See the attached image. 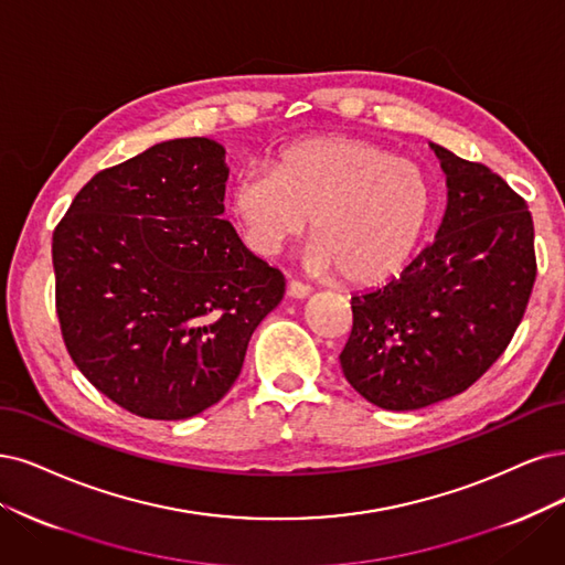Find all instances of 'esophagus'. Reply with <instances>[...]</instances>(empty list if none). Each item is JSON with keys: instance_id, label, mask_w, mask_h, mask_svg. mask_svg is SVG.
Instances as JSON below:
<instances>
[{"instance_id": "34e87169", "label": "esophagus", "mask_w": 565, "mask_h": 565, "mask_svg": "<svg viewBox=\"0 0 565 565\" xmlns=\"http://www.w3.org/2000/svg\"><path fill=\"white\" fill-rule=\"evenodd\" d=\"M309 294H311V288H309L307 284H300V281H296V279H290V281L286 284V296H288V298L305 300Z\"/></svg>"}]
</instances>
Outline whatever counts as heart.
Masks as SVG:
<instances>
[{"instance_id": "1", "label": "heart", "mask_w": 565, "mask_h": 565, "mask_svg": "<svg viewBox=\"0 0 565 565\" xmlns=\"http://www.w3.org/2000/svg\"><path fill=\"white\" fill-rule=\"evenodd\" d=\"M230 206L256 254H279L311 218L317 237L305 250L307 267H338L351 284H377L419 246L433 191L412 160L365 139L328 135L288 146L271 170L242 172Z\"/></svg>"}]
</instances>
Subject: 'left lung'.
<instances>
[{
	"label": "left lung",
	"mask_w": 565,
	"mask_h": 565,
	"mask_svg": "<svg viewBox=\"0 0 565 565\" xmlns=\"http://www.w3.org/2000/svg\"><path fill=\"white\" fill-rule=\"evenodd\" d=\"M430 149L447 177L443 223L401 277L351 296L340 353L347 382L393 412L447 401L482 377L524 319L535 281L526 202L489 167Z\"/></svg>",
	"instance_id": "obj_1"
}]
</instances>
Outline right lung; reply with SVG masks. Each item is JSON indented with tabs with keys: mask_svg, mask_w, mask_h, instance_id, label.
Instances as JSON below:
<instances>
[{
	"mask_svg": "<svg viewBox=\"0 0 565 565\" xmlns=\"http://www.w3.org/2000/svg\"><path fill=\"white\" fill-rule=\"evenodd\" d=\"M225 149L170 139L95 174L53 233L67 351L97 391L143 419L216 405L242 372L284 275L225 212Z\"/></svg>",
	"mask_w": 565,
	"mask_h": 565,
	"instance_id": "add662e5",
	"label": "right lung"
}]
</instances>
